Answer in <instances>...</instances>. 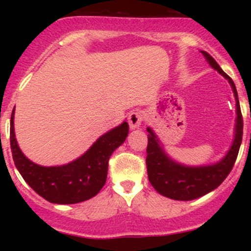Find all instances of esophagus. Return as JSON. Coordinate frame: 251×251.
Segmentation results:
<instances>
[{"label": "esophagus", "instance_id": "1", "mask_svg": "<svg viewBox=\"0 0 251 251\" xmlns=\"http://www.w3.org/2000/svg\"><path fill=\"white\" fill-rule=\"evenodd\" d=\"M144 119V113L142 111H133L128 116V124L131 128H138L142 125Z\"/></svg>", "mask_w": 251, "mask_h": 251}]
</instances>
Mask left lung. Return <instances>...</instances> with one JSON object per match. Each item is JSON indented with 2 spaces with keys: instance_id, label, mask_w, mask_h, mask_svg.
<instances>
[{
  "instance_id": "8db88e82",
  "label": "left lung",
  "mask_w": 251,
  "mask_h": 251,
  "mask_svg": "<svg viewBox=\"0 0 251 251\" xmlns=\"http://www.w3.org/2000/svg\"><path fill=\"white\" fill-rule=\"evenodd\" d=\"M209 65L224 76L231 86L236 100V124L234 142L226 154L215 164L201 166L184 165L172 159L166 153L153 129L148 127V149H146V166L150 183L155 191L165 197L176 201H192L209 194L221 185L231 171L236 162L243 135V119L238 101L237 91L234 81L206 51L201 50Z\"/></svg>"
}]
</instances>
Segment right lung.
<instances>
[{
  "label": "right lung",
  "mask_w": 251,
  "mask_h": 251,
  "mask_svg": "<svg viewBox=\"0 0 251 251\" xmlns=\"http://www.w3.org/2000/svg\"><path fill=\"white\" fill-rule=\"evenodd\" d=\"M14 113L15 108L10 118V149L16 169L37 195L55 204H75L94 197L106 183L109 157L128 134V124L123 122L98 138L73 162L60 166H42L28 159L19 148L14 131Z\"/></svg>",
  "instance_id": "right-lung-1"
}]
</instances>
